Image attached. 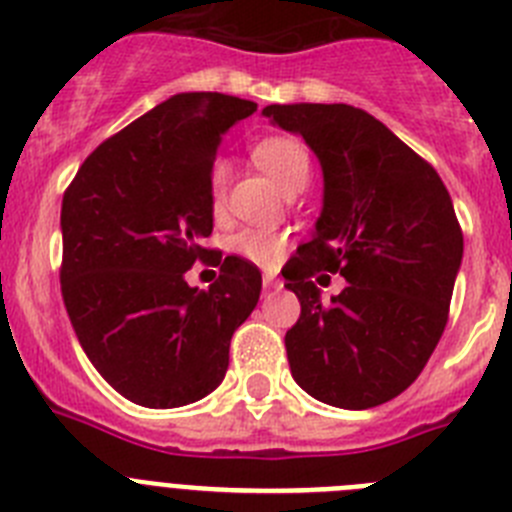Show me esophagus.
<instances>
[{"instance_id": "34e87169", "label": "esophagus", "mask_w": 512, "mask_h": 512, "mask_svg": "<svg viewBox=\"0 0 512 512\" xmlns=\"http://www.w3.org/2000/svg\"><path fill=\"white\" fill-rule=\"evenodd\" d=\"M282 287V282H279L274 274H264V289H279Z\"/></svg>"}]
</instances>
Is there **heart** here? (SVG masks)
Wrapping results in <instances>:
<instances>
[{
    "label": "heart",
    "instance_id": "obj_1",
    "mask_svg": "<svg viewBox=\"0 0 512 512\" xmlns=\"http://www.w3.org/2000/svg\"><path fill=\"white\" fill-rule=\"evenodd\" d=\"M253 161L274 179L284 194L289 189L302 187L305 189L307 179H310V153L302 146L300 140L284 138V135H274V138H264L253 146ZM228 164L225 161H215L210 169V202L212 210L220 212L225 207V194H228ZM233 251L241 253L243 259L259 266H274L282 256V238L269 230L246 228L233 238Z\"/></svg>",
    "mask_w": 512,
    "mask_h": 512
}]
</instances>
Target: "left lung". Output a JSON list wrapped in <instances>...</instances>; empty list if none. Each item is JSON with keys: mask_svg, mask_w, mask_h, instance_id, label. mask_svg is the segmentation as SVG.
Wrapping results in <instances>:
<instances>
[{"mask_svg": "<svg viewBox=\"0 0 512 512\" xmlns=\"http://www.w3.org/2000/svg\"><path fill=\"white\" fill-rule=\"evenodd\" d=\"M305 138L323 169V210L287 264L300 320L284 346L315 400L377 408L418 379L449 320L464 256L454 202L431 164L351 104H269L261 112ZM315 270L349 284L323 303Z\"/></svg>", "mask_w": 512, "mask_h": 512, "instance_id": "left-lung-1", "label": "left lung"}]
</instances>
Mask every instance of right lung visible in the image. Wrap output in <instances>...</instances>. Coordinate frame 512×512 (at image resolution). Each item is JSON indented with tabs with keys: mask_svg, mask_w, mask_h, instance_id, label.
I'll list each match as a JSON object with an SVG mask.
<instances>
[{
	"mask_svg": "<svg viewBox=\"0 0 512 512\" xmlns=\"http://www.w3.org/2000/svg\"><path fill=\"white\" fill-rule=\"evenodd\" d=\"M256 102L184 92L107 138L63 194L61 292L84 354L135 405L182 408L228 372L230 338L261 295V271L225 256L210 289L187 271L212 251L210 169Z\"/></svg>",
	"mask_w": 512,
	"mask_h": 512,
	"instance_id": "add662e5",
	"label": "right lung"
}]
</instances>
